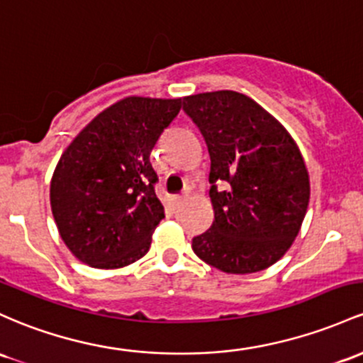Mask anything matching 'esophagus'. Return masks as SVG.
I'll return each mask as SVG.
<instances>
[{
    "label": "esophagus",
    "instance_id": "1",
    "mask_svg": "<svg viewBox=\"0 0 363 363\" xmlns=\"http://www.w3.org/2000/svg\"><path fill=\"white\" fill-rule=\"evenodd\" d=\"M186 200H188V194H177V196H174V201L175 205H181V203H184Z\"/></svg>",
    "mask_w": 363,
    "mask_h": 363
}]
</instances>
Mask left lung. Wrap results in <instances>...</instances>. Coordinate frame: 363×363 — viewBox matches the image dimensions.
<instances>
[{
  "mask_svg": "<svg viewBox=\"0 0 363 363\" xmlns=\"http://www.w3.org/2000/svg\"><path fill=\"white\" fill-rule=\"evenodd\" d=\"M210 160L213 222L193 240L205 264L227 274L269 269L291 248L310 201L303 155L286 127L236 91L184 98ZM217 182L228 189L217 191Z\"/></svg>",
  "mask_w": 363,
  "mask_h": 363,
  "instance_id": "left-lung-1",
  "label": "left lung"
}]
</instances>
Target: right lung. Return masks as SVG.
<instances>
[{
  "label": "right lung",
  "mask_w": 363,
  "mask_h": 363,
  "mask_svg": "<svg viewBox=\"0 0 363 363\" xmlns=\"http://www.w3.org/2000/svg\"><path fill=\"white\" fill-rule=\"evenodd\" d=\"M181 108L182 98H122L63 151L50 203L60 238L77 260L121 269L148 253L165 217L150 155Z\"/></svg>",
  "instance_id": "obj_1"
}]
</instances>
